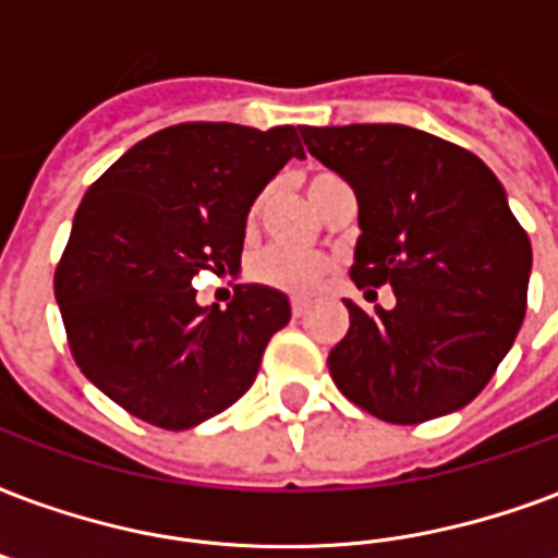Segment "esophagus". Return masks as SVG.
<instances>
[{"label": "esophagus", "mask_w": 558, "mask_h": 558, "mask_svg": "<svg viewBox=\"0 0 558 558\" xmlns=\"http://www.w3.org/2000/svg\"><path fill=\"white\" fill-rule=\"evenodd\" d=\"M307 307H310L307 298H292V316L295 318L304 316V313H307Z\"/></svg>", "instance_id": "34e87169"}]
</instances>
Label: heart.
<instances>
[{"instance_id":"obj_1","label":"heart","mask_w":558,"mask_h":558,"mask_svg":"<svg viewBox=\"0 0 558 558\" xmlns=\"http://www.w3.org/2000/svg\"><path fill=\"white\" fill-rule=\"evenodd\" d=\"M339 181L330 172H316L307 178V193L310 202L316 204L318 195L325 193L327 186ZM263 207V198L248 207V225H254L257 213ZM330 275V260L322 254H307V251H289V248H269L263 251L257 260L251 263V278L263 283V287L280 289L289 295H313L325 278Z\"/></svg>"}]
</instances>
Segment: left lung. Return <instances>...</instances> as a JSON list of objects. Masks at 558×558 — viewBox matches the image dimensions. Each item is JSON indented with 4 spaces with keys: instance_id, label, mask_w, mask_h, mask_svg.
I'll list each match as a JSON object with an SVG mask.
<instances>
[{
    "instance_id": "8db88e82",
    "label": "left lung",
    "mask_w": 558,
    "mask_h": 558,
    "mask_svg": "<svg viewBox=\"0 0 558 558\" xmlns=\"http://www.w3.org/2000/svg\"><path fill=\"white\" fill-rule=\"evenodd\" d=\"M298 131L310 155L354 186V283L365 295L389 283L398 298L374 313L345 301L351 327L327 356L339 392L389 424L462 410L526 313L533 248L504 186L477 155L418 128Z\"/></svg>"
}]
</instances>
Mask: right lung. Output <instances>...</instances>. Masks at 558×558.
<instances>
[{"label": "right lung", "instance_id": "right-lung-1", "mask_svg": "<svg viewBox=\"0 0 558 558\" xmlns=\"http://www.w3.org/2000/svg\"><path fill=\"white\" fill-rule=\"evenodd\" d=\"M289 157H304L292 125L181 122L81 198L54 298L75 365L134 418L190 430L251 389L289 298L242 283L207 310L193 278L240 269L248 207Z\"/></svg>", "mask_w": 558, "mask_h": 558}]
</instances>
